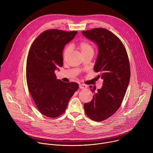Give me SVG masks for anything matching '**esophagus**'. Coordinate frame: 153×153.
<instances>
[{
	"mask_svg": "<svg viewBox=\"0 0 153 153\" xmlns=\"http://www.w3.org/2000/svg\"><path fill=\"white\" fill-rule=\"evenodd\" d=\"M79 88L82 90H85L87 88V85H84V84H80L79 85Z\"/></svg>",
	"mask_w": 153,
	"mask_h": 153,
	"instance_id": "34e87169",
	"label": "esophagus"
}]
</instances>
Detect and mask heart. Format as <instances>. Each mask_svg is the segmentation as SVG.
<instances>
[{
    "mask_svg": "<svg viewBox=\"0 0 153 153\" xmlns=\"http://www.w3.org/2000/svg\"><path fill=\"white\" fill-rule=\"evenodd\" d=\"M77 45L83 55L91 53H94V49L93 46L88 42L80 41L77 43ZM70 51H71L70 45H67L65 47L62 53V56L64 59L67 58Z\"/></svg>",
    "mask_w": 153,
    "mask_h": 153,
    "instance_id": "b5f03b06",
    "label": "heart"
}]
</instances>
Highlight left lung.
<instances>
[{
	"label": "left lung",
	"mask_w": 153,
	"mask_h": 153,
	"mask_svg": "<svg viewBox=\"0 0 153 153\" xmlns=\"http://www.w3.org/2000/svg\"><path fill=\"white\" fill-rule=\"evenodd\" d=\"M82 34L96 42L99 54L94 70L103 79V86L94 93L91 102L84 104L86 114L100 122L113 116L121 106L130 79V66L126 50L122 41L109 30L96 28L82 31Z\"/></svg>",
	"instance_id": "obj_1"
}]
</instances>
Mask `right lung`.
I'll return each mask as SVG.
<instances>
[{
  "instance_id": "obj_1",
  "label": "right lung",
  "mask_w": 153,
  "mask_h": 153,
  "mask_svg": "<svg viewBox=\"0 0 153 153\" xmlns=\"http://www.w3.org/2000/svg\"><path fill=\"white\" fill-rule=\"evenodd\" d=\"M77 33L48 30L34 40L30 49L26 67L28 91L43 115L56 118L66 110L69 100L78 90L76 82L57 79L54 71L63 66L62 51L65 45Z\"/></svg>"
}]
</instances>
